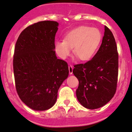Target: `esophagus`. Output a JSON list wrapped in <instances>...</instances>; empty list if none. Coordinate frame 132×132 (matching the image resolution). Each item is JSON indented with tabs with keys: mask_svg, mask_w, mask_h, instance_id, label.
Segmentation results:
<instances>
[{
	"mask_svg": "<svg viewBox=\"0 0 132 132\" xmlns=\"http://www.w3.org/2000/svg\"><path fill=\"white\" fill-rule=\"evenodd\" d=\"M68 68H69V74H72V71H73V66H72V65H69V67H68Z\"/></svg>",
	"mask_w": 132,
	"mask_h": 132,
	"instance_id": "obj_1",
	"label": "esophagus"
}]
</instances>
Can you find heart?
Instances as JSON below:
<instances>
[{
	"label": "heart",
	"instance_id": "b5f03b06",
	"mask_svg": "<svg viewBox=\"0 0 132 132\" xmlns=\"http://www.w3.org/2000/svg\"><path fill=\"white\" fill-rule=\"evenodd\" d=\"M102 34L99 29L90 26H80L69 32L64 40H57L55 50L58 56L66 59L71 50L79 60L89 61L94 56L100 44Z\"/></svg>",
	"mask_w": 132,
	"mask_h": 132
}]
</instances>
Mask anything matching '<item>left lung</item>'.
I'll use <instances>...</instances> for the list:
<instances>
[{
	"instance_id": "8db88e82",
	"label": "left lung",
	"mask_w": 132,
	"mask_h": 132,
	"mask_svg": "<svg viewBox=\"0 0 132 132\" xmlns=\"http://www.w3.org/2000/svg\"><path fill=\"white\" fill-rule=\"evenodd\" d=\"M102 43L93 58L74 66L73 74L79 80L77 100L89 109L105 105L114 96L118 79L119 55L111 30L104 26Z\"/></svg>"
}]
</instances>
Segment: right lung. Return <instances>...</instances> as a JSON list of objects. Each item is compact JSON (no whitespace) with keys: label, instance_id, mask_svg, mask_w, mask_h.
Returning <instances> with one entry per match:
<instances>
[{"label":"right lung","instance_id":"right-lung-1","mask_svg":"<svg viewBox=\"0 0 132 132\" xmlns=\"http://www.w3.org/2000/svg\"><path fill=\"white\" fill-rule=\"evenodd\" d=\"M58 26L53 21L34 23L21 32L16 42V90L21 100L34 110H47L55 104L58 89L69 74L68 63L55 55Z\"/></svg>","mask_w":132,"mask_h":132}]
</instances>
